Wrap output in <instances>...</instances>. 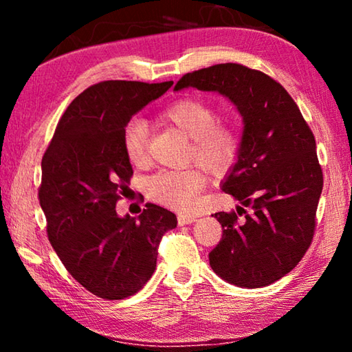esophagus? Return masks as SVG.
<instances>
[{"mask_svg":"<svg viewBox=\"0 0 352 352\" xmlns=\"http://www.w3.org/2000/svg\"><path fill=\"white\" fill-rule=\"evenodd\" d=\"M195 220H197V217L195 216H178V225L180 226L190 225V223H194Z\"/></svg>","mask_w":352,"mask_h":352,"instance_id":"34e87169","label":"esophagus"}]
</instances>
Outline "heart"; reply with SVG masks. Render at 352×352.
<instances>
[{
  "label": "heart",
  "instance_id": "obj_1",
  "mask_svg": "<svg viewBox=\"0 0 352 352\" xmlns=\"http://www.w3.org/2000/svg\"><path fill=\"white\" fill-rule=\"evenodd\" d=\"M164 118L192 140L190 157L212 174L231 168L239 153V135L228 124L217 122V111L211 104L197 98H186L164 110ZM122 144L133 164L147 160L148 127L144 119L132 118L124 127ZM205 177L197 169L160 170L148 177L147 195L170 210L192 211L199 201Z\"/></svg>",
  "mask_w": 352,
  "mask_h": 352
}]
</instances>
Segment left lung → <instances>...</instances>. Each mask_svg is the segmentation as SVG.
<instances>
[{"mask_svg":"<svg viewBox=\"0 0 352 352\" xmlns=\"http://www.w3.org/2000/svg\"><path fill=\"white\" fill-rule=\"evenodd\" d=\"M189 87L228 98L243 122L222 183L241 205L214 214L222 239L210 265L237 287H265L294 270L312 242L323 189L314 133L285 88L262 71L220 63L184 74L174 90Z\"/></svg>","mask_w":352,"mask_h":352,"instance_id":"1","label":"left lung"}]
</instances>
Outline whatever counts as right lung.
Listing matches in <instances>:
<instances>
[{"label": "right lung", "mask_w": 352, "mask_h": 352, "mask_svg": "<svg viewBox=\"0 0 352 352\" xmlns=\"http://www.w3.org/2000/svg\"><path fill=\"white\" fill-rule=\"evenodd\" d=\"M172 83L88 87L65 110L41 160L38 199L47 239L71 276L104 300L127 298L151 279L162 236L177 226L174 212L153 204L138 217L116 212L133 175L124 127Z\"/></svg>", "instance_id": "add662e5"}]
</instances>
